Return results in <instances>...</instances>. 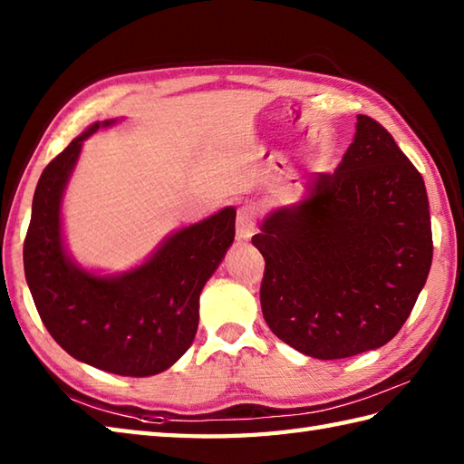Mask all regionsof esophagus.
<instances>
[{"mask_svg": "<svg viewBox=\"0 0 464 464\" xmlns=\"http://www.w3.org/2000/svg\"><path fill=\"white\" fill-rule=\"evenodd\" d=\"M255 211L253 205H243L241 209L237 211V237L239 239H251L255 233Z\"/></svg>", "mask_w": 464, "mask_h": 464, "instance_id": "1", "label": "esophagus"}]
</instances>
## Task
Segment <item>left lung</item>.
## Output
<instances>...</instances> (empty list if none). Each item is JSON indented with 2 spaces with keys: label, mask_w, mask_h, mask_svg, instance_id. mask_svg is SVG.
Returning <instances> with one entry per match:
<instances>
[{
  "label": "left lung",
  "mask_w": 464,
  "mask_h": 464,
  "mask_svg": "<svg viewBox=\"0 0 464 464\" xmlns=\"http://www.w3.org/2000/svg\"><path fill=\"white\" fill-rule=\"evenodd\" d=\"M265 259L261 309L281 341L331 361L379 349L401 331L432 261L422 175L372 117L333 173L253 235Z\"/></svg>",
  "instance_id": "1"
}]
</instances>
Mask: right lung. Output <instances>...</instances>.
<instances>
[{
    "mask_svg": "<svg viewBox=\"0 0 464 464\" xmlns=\"http://www.w3.org/2000/svg\"><path fill=\"white\" fill-rule=\"evenodd\" d=\"M93 123L39 177L24 243V269L45 329L73 359L123 377H150L191 347L199 295L235 239V209L169 235L140 267L95 275L69 257L62 235V197Z\"/></svg>",
    "mask_w": 464,
    "mask_h": 464,
    "instance_id": "obj_1",
    "label": "right lung"
}]
</instances>
